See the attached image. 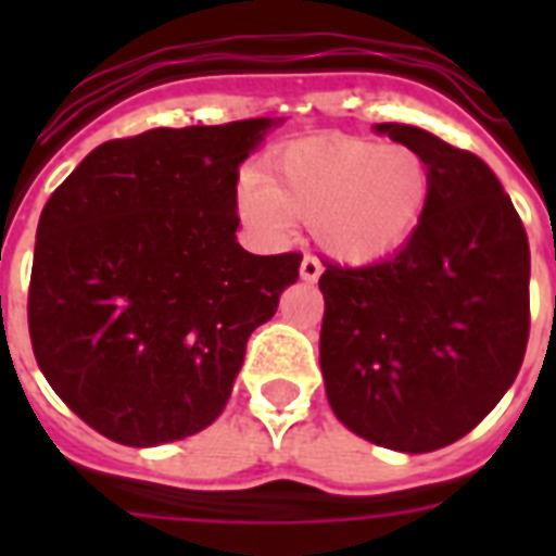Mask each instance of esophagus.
I'll use <instances>...</instances> for the list:
<instances>
[{
  "instance_id": "obj_1",
  "label": "esophagus",
  "mask_w": 556,
  "mask_h": 556,
  "mask_svg": "<svg viewBox=\"0 0 556 556\" xmlns=\"http://www.w3.org/2000/svg\"><path fill=\"white\" fill-rule=\"evenodd\" d=\"M323 274V265L317 256H303V262H300V277L305 279V282H317Z\"/></svg>"
}]
</instances>
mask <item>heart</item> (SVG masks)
Instances as JSON below:
<instances>
[{
  "mask_svg": "<svg viewBox=\"0 0 556 556\" xmlns=\"http://www.w3.org/2000/svg\"><path fill=\"white\" fill-rule=\"evenodd\" d=\"M432 178L421 152L366 138H320L288 147L265 178L239 181V213L268 242L312 218L317 242L343 262L364 265L401 251L421 225Z\"/></svg>",
  "mask_w": 556,
  "mask_h": 556,
  "instance_id": "heart-1",
  "label": "heart"
}]
</instances>
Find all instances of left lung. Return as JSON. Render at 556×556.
Returning <instances> with one entry per match:
<instances>
[{"label":"left lung","instance_id":"8db88e82","mask_svg":"<svg viewBox=\"0 0 556 556\" xmlns=\"http://www.w3.org/2000/svg\"><path fill=\"white\" fill-rule=\"evenodd\" d=\"M375 132L421 152L430 204L389 260L326 265L320 369L349 430L378 447L430 453L473 430L517 378L531 329V251L479 155L418 126Z\"/></svg>","mask_w":556,"mask_h":556}]
</instances>
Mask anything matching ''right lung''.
Segmentation results:
<instances>
[{
  "mask_svg": "<svg viewBox=\"0 0 556 556\" xmlns=\"http://www.w3.org/2000/svg\"><path fill=\"white\" fill-rule=\"evenodd\" d=\"M274 117L100 143L42 207L28 288L34 357L91 430L155 447L216 421L251 331L300 253L236 242L239 164Z\"/></svg>",
  "mask_w": 556,
  "mask_h": 556,
  "instance_id": "obj_1",
  "label": "right lung"
}]
</instances>
